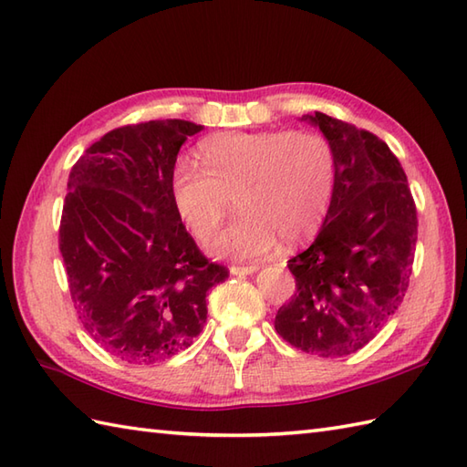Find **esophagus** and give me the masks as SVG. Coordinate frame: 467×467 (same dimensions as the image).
I'll return each instance as SVG.
<instances>
[{
	"label": "esophagus",
	"mask_w": 467,
	"mask_h": 467,
	"mask_svg": "<svg viewBox=\"0 0 467 467\" xmlns=\"http://www.w3.org/2000/svg\"><path fill=\"white\" fill-rule=\"evenodd\" d=\"M259 271V266L256 265H246V266H239V265H233L231 266V275H253V273H256Z\"/></svg>",
	"instance_id": "34e87169"
}]
</instances>
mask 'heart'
Wrapping results in <instances>:
<instances>
[{
  "label": "heart",
  "mask_w": 467,
  "mask_h": 467,
  "mask_svg": "<svg viewBox=\"0 0 467 467\" xmlns=\"http://www.w3.org/2000/svg\"><path fill=\"white\" fill-rule=\"evenodd\" d=\"M201 166L178 158L171 171L176 214L198 241H208L231 211L241 214L208 246L216 256L261 259L285 236L309 239L329 213L335 154L327 138L305 130L223 132L198 146Z\"/></svg>",
  "instance_id": "obj_1"
}]
</instances>
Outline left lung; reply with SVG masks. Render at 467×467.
<instances>
[{
	"label": "left lung",
	"instance_id": "obj_1",
	"mask_svg": "<svg viewBox=\"0 0 467 467\" xmlns=\"http://www.w3.org/2000/svg\"><path fill=\"white\" fill-rule=\"evenodd\" d=\"M331 144L335 192L309 249L289 261L296 293L275 329L296 349L345 357L369 343L408 291L418 213L389 146L323 112L303 116Z\"/></svg>",
	"mask_w": 467,
	"mask_h": 467
}]
</instances>
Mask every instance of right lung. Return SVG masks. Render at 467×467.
Returning <instances> with one entry per match:
<instances>
[{"label": "right lung", "mask_w": 467, "mask_h": 467, "mask_svg": "<svg viewBox=\"0 0 467 467\" xmlns=\"http://www.w3.org/2000/svg\"><path fill=\"white\" fill-rule=\"evenodd\" d=\"M202 126L150 120L116 128L67 178L59 253L78 319L108 353L150 365L191 347L206 293L228 279L176 214L171 171Z\"/></svg>", "instance_id": "1"}]
</instances>
